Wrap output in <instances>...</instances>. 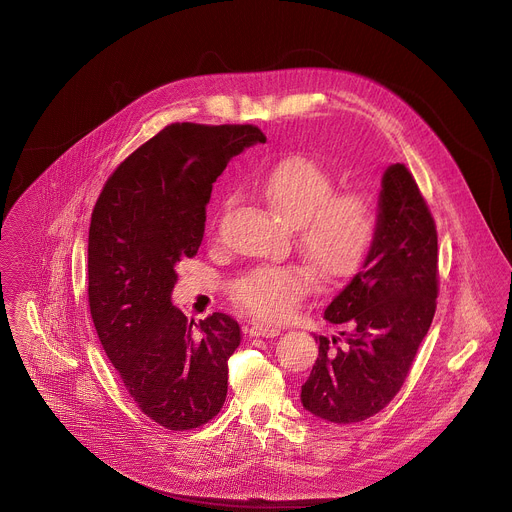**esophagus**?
<instances>
[{"label": "esophagus", "instance_id": "esophagus-1", "mask_svg": "<svg viewBox=\"0 0 512 512\" xmlns=\"http://www.w3.org/2000/svg\"><path fill=\"white\" fill-rule=\"evenodd\" d=\"M279 328H275V326H265V324H253L251 328H249V336H253V338H275V336H279Z\"/></svg>", "mask_w": 512, "mask_h": 512}]
</instances>
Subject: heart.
Instances as JSON below:
<instances>
[{
    "label": "heart",
    "mask_w": 512,
    "mask_h": 512,
    "mask_svg": "<svg viewBox=\"0 0 512 512\" xmlns=\"http://www.w3.org/2000/svg\"><path fill=\"white\" fill-rule=\"evenodd\" d=\"M255 188L283 223L298 229V245L322 277H350L369 259L379 235L373 198L358 190L336 192L332 172L314 158L281 160ZM312 283L302 265H259L231 285V298L259 320L281 322L310 294Z\"/></svg>",
    "instance_id": "b5f03b06"
}]
</instances>
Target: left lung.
I'll use <instances>...</instances> for the list:
<instances>
[{
    "instance_id": "obj_1",
    "label": "left lung",
    "mask_w": 512,
    "mask_h": 512,
    "mask_svg": "<svg viewBox=\"0 0 512 512\" xmlns=\"http://www.w3.org/2000/svg\"><path fill=\"white\" fill-rule=\"evenodd\" d=\"M440 294L437 231L405 164L387 168L377 243L362 269L330 302L324 318L340 338L316 336L318 358L302 403L332 423L377 415L401 391Z\"/></svg>"
}]
</instances>
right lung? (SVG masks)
<instances>
[{
	"label": "right lung",
	"instance_id": "obj_1",
	"mask_svg": "<svg viewBox=\"0 0 512 512\" xmlns=\"http://www.w3.org/2000/svg\"><path fill=\"white\" fill-rule=\"evenodd\" d=\"M265 139L257 125H166L113 170L91 214L95 330L139 411L172 431L221 411L227 360L241 344L231 316L196 324L172 306L174 267L198 253L212 182Z\"/></svg>",
	"mask_w": 512,
	"mask_h": 512
}]
</instances>
